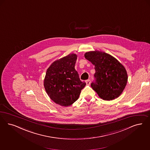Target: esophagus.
<instances>
[{"label": "esophagus", "instance_id": "1", "mask_svg": "<svg viewBox=\"0 0 150 150\" xmlns=\"http://www.w3.org/2000/svg\"><path fill=\"white\" fill-rule=\"evenodd\" d=\"M86 85H89L90 84V83H91V81H90V80H86Z\"/></svg>", "mask_w": 150, "mask_h": 150}]
</instances>
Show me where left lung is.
Segmentation results:
<instances>
[{
    "instance_id": "8db88e82",
    "label": "left lung",
    "mask_w": 150,
    "mask_h": 150,
    "mask_svg": "<svg viewBox=\"0 0 150 150\" xmlns=\"http://www.w3.org/2000/svg\"><path fill=\"white\" fill-rule=\"evenodd\" d=\"M85 57L95 65L96 79L91 86L104 100H112L122 93L128 76L122 64L109 54L100 51L87 52Z\"/></svg>"
}]
</instances>
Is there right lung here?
Wrapping results in <instances>:
<instances>
[{
    "mask_svg": "<svg viewBox=\"0 0 150 150\" xmlns=\"http://www.w3.org/2000/svg\"><path fill=\"white\" fill-rule=\"evenodd\" d=\"M76 54H70L52 62L47 69L44 86L47 94L55 103L69 106L78 100L86 85L75 69Z\"/></svg>",
    "mask_w": 150,
    "mask_h": 150,
    "instance_id": "obj_1",
    "label": "right lung"
}]
</instances>
